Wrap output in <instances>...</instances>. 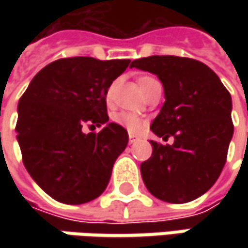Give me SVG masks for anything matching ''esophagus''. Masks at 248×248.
Masks as SVG:
<instances>
[{"mask_svg":"<svg viewBox=\"0 0 248 248\" xmlns=\"http://www.w3.org/2000/svg\"><path fill=\"white\" fill-rule=\"evenodd\" d=\"M128 139H129V143H134L135 140H138L139 137L138 135H135V134H128Z\"/></svg>","mask_w":248,"mask_h":248,"instance_id":"obj_1","label":"esophagus"}]
</instances>
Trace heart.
<instances>
[{
	"label": "heart",
	"instance_id": "obj_1",
	"mask_svg": "<svg viewBox=\"0 0 248 248\" xmlns=\"http://www.w3.org/2000/svg\"><path fill=\"white\" fill-rule=\"evenodd\" d=\"M152 81H156V80H155L153 77H148V76L139 77L138 84L139 87H140V90H143L149 82ZM111 98H113V85H111L109 90H108V92H106V102L110 103V102H111ZM113 121H114L116 124L121 125V127H124V128L127 129V131H129V132H138L139 129L142 128V125H143V120H142V117H139L138 114H135V113H129V111H119V113L113 114Z\"/></svg>",
	"mask_w": 248,
	"mask_h": 248
}]
</instances>
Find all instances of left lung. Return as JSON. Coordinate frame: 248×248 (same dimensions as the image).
Listing matches in <instances>:
<instances>
[{
	"label": "left lung",
	"instance_id": "1",
	"mask_svg": "<svg viewBox=\"0 0 248 248\" xmlns=\"http://www.w3.org/2000/svg\"><path fill=\"white\" fill-rule=\"evenodd\" d=\"M129 67L156 74L166 102L150 129L171 145L152 143L140 164L148 190L167 203L192 202L214 185L226 163L233 135L232 98L207 64L181 56H149Z\"/></svg>",
	"mask_w": 248,
	"mask_h": 248
}]
</instances>
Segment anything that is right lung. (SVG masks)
<instances>
[{
    "label": "right lung",
    "instance_id": "1",
    "mask_svg": "<svg viewBox=\"0 0 248 248\" xmlns=\"http://www.w3.org/2000/svg\"><path fill=\"white\" fill-rule=\"evenodd\" d=\"M129 59L63 58L35 74L17 105V142L37 185L56 202L82 204L100 196L128 132L108 123L106 92ZM105 127L83 134V127Z\"/></svg>",
    "mask_w": 248,
    "mask_h": 248
}]
</instances>
